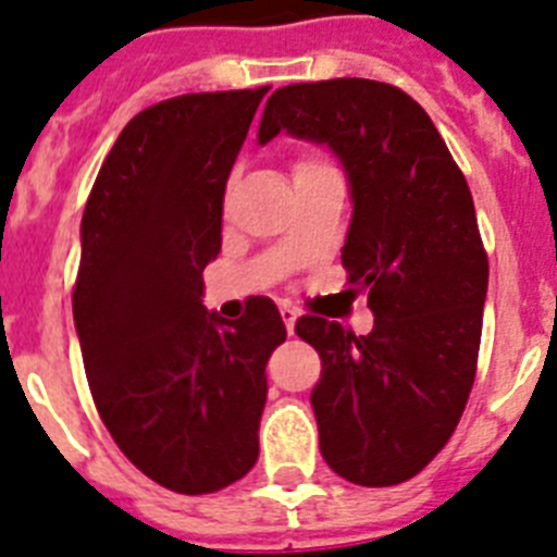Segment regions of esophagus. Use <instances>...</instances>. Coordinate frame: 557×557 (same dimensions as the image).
Instances as JSON below:
<instances>
[{
	"label": "esophagus",
	"instance_id": "esophagus-1",
	"mask_svg": "<svg viewBox=\"0 0 557 557\" xmlns=\"http://www.w3.org/2000/svg\"><path fill=\"white\" fill-rule=\"evenodd\" d=\"M280 317H283V322H286L288 334H294V322H297V317H300V311L292 306V302H280Z\"/></svg>",
	"mask_w": 557,
	"mask_h": 557
}]
</instances>
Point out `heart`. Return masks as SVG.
Masks as SVG:
<instances>
[{"label":"heart","mask_w":557,"mask_h":557,"mask_svg":"<svg viewBox=\"0 0 557 557\" xmlns=\"http://www.w3.org/2000/svg\"><path fill=\"white\" fill-rule=\"evenodd\" d=\"M308 166H317V161H300L297 166H294V172L297 170H308Z\"/></svg>","instance_id":"obj_1"}]
</instances>
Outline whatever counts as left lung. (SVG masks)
<instances>
[{
	"instance_id": "1",
	"label": "left lung",
	"mask_w": 557,
	"mask_h": 557,
	"mask_svg": "<svg viewBox=\"0 0 557 557\" xmlns=\"http://www.w3.org/2000/svg\"><path fill=\"white\" fill-rule=\"evenodd\" d=\"M280 129L343 163L354 200L343 265L373 311L366 336L297 320L322 359L311 391L320 453L354 484L394 487L447 445L475 380L490 265L473 195L428 112L394 84L280 87L257 141Z\"/></svg>"
}]
</instances>
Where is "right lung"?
<instances>
[{"label": "right lung", "mask_w": 557, "mask_h": 557, "mask_svg": "<svg viewBox=\"0 0 557 557\" xmlns=\"http://www.w3.org/2000/svg\"><path fill=\"white\" fill-rule=\"evenodd\" d=\"M265 92H189L138 112L84 207L73 320L92 401L121 453L172 493H218L255 467L265 362L286 343L269 297L240 320L200 300Z\"/></svg>", "instance_id": "add662e5"}]
</instances>
